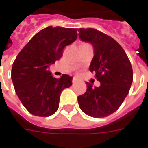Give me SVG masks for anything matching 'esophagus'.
<instances>
[{
    "label": "esophagus",
    "mask_w": 148,
    "mask_h": 148,
    "mask_svg": "<svg viewBox=\"0 0 148 148\" xmlns=\"http://www.w3.org/2000/svg\"><path fill=\"white\" fill-rule=\"evenodd\" d=\"M78 81H79V79H78L74 78V79H73V81H72V82H73V84H75V83H77Z\"/></svg>",
    "instance_id": "obj_1"
}]
</instances>
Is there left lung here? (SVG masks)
Wrapping results in <instances>:
<instances>
[{"instance_id":"1","label":"left lung","mask_w":148,"mask_h":148,"mask_svg":"<svg viewBox=\"0 0 148 148\" xmlns=\"http://www.w3.org/2000/svg\"><path fill=\"white\" fill-rule=\"evenodd\" d=\"M83 42L93 48L89 70L95 73L99 87L86 82L87 90L78 97L80 109L93 118H104L115 112L128 94L133 73L125 51L117 41L97 29H79Z\"/></svg>"}]
</instances>
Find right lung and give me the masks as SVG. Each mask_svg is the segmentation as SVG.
Masks as SVG:
<instances>
[{
	"label": "right lung",
	"mask_w": 148,
	"mask_h": 148,
	"mask_svg": "<svg viewBox=\"0 0 148 148\" xmlns=\"http://www.w3.org/2000/svg\"><path fill=\"white\" fill-rule=\"evenodd\" d=\"M78 29L49 26L39 31L13 63L11 79L16 93L31 114L49 117L59 108L61 92L72 85L73 77H53L48 69L63 55L65 46L77 39Z\"/></svg>",
	"instance_id": "obj_1"
}]
</instances>
